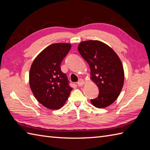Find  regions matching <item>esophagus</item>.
<instances>
[{
    "label": "esophagus",
    "instance_id": "34e87169",
    "mask_svg": "<svg viewBox=\"0 0 150 150\" xmlns=\"http://www.w3.org/2000/svg\"><path fill=\"white\" fill-rule=\"evenodd\" d=\"M85 84V81L83 80V79H80L79 80V81L78 82V85L79 86H83Z\"/></svg>",
    "mask_w": 150,
    "mask_h": 150
}]
</instances>
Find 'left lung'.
<instances>
[{"mask_svg": "<svg viewBox=\"0 0 150 150\" xmlns=\"http://www.w3.org/2000/svg\"><path fill=\"white\" fill-rule=\"evenodd\" d=\"M78 49L91 68V80L99 88L98 97L91 99V103L96 108L107 107L117 99L124 85L120 58L110 46L99 40L81 42Z\"/></svg>", "mask_w": 150, "mask_h": 150, "instance_id": "left-lung-1", "label": "left lung"}]
</instances>
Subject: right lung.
<instances>
[{
	"label": "right lung",
	"mask_w": 150,
	"mask_h": 150,
	"mask_svg": "<svg viewBox=\"0 0 150 150\" xmlns=\"http://www.w3.org/2000/svg\"><path fill=\"white\" fill-rule=\"evenodd\" d=\"M71 49V45L68 43L50 45L36 56L31 66L30 88L37 101L49 109L62 108L72 90L60 68Z\"/></svg>",
	"instance_id": "obj_1"
}]
</instances>
